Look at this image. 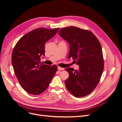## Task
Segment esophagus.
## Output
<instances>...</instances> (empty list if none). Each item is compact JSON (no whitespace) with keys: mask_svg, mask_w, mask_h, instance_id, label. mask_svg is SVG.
<instances>
[{"mask_svg":"<svg viewBox=\"0 0 122 122\" xmlns=\"http://www.w3.org/2000/svg\"><path fill=\"white\" fill-rule=\"evenodd\" d=\"M64 68H62V67H60V66H58V70H60V71H61V70H64Z\"/></svg>","mask_w":122,"mask_h":122,"instance_id":"1","label":"esophagus"}]
</instances>
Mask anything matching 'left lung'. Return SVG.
I'll list each match as a JSON object with an SVG mask.
<instances>
[{
	"mask_svg": "<svg viewBox=\"0 0 122 122\" xmlns=\"http://www.w3.org/2000/svg\"><path fill=\"white\" fill-rule=\"evenodd\" d=\"M59 35L70 45L68 57L80 66L79 70L66 68L69 77L65 81L67 89L77 98L89 95L94 90L103 74L104 61L98 39L91 31L76 26L61 28Z\"/></svg>",
	"mask_w": 122,
	"mask_h": 122,
	"instance_id": "8db88e82",
	"label": "left lung"
}]
</instances>
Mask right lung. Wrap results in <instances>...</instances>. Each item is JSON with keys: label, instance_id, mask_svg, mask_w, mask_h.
<instances>
[{"label": "right lung", "instance_id": "add662e5", "mask_svg": "<svg viewBox=\"0 0 122 122\" xmlns=\"http://www.w3.org/2000/svg\"><path fill=\"white\" fill-rule=\"evenodd\" d=\"M60 28H36L24 35L14 46L12 65L21 86L28 93L40 95L48 87L57 67L41 64L45 56L46 42L57 32Z\"/></svg>", "mask_w": 122, "mask_h": 122}]
</instances>
